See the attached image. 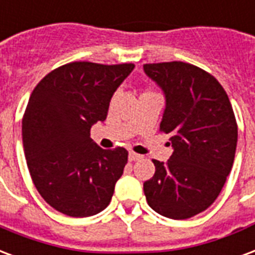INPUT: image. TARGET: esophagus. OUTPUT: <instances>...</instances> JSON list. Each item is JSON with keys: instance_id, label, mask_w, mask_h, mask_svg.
<instances>
[{"instance_id": "obj_1", "label": "esophagus", "mask_w": 255, "mask_h": 255, "mask_svg": "<svg viewBox=\"0 0 255 255\" xmlns=\"http://www.w3.org/2000/svg\"><path fill=\"white\" fill-rule=\"evenodd\" d=\"M140 158H142V155H139L136 152H129V155H128V159L131 162L137 161V159H140Z\"/></svg>"}]
</instances>
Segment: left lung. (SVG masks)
Listing matches in <instances>:
<instances>
[{"label":"left lung","instance_id":"1","mask_svg":"<svg viewBox=\"0 0 255 255\" xmlns=\"http://www.w3.org/2000/svg\"><path fill=\"white\" fill-rule=\"evenodd\" d=\"M166 96L161 122L174 151L152 159L155 174L143 184L148 205L182 220L203 212L222 192L233 167L238 126L226 90L214 75L185 62L143 65Z\"/></svg>","mask_w":255,"mask_h":255}]
</instances>
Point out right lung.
Wrapping results in <instances>:
<instances>
[{"label":"right lung","mask_w":255,"mask_h":255,"mask_svg":"<svg viewBox=\"0 0 255 255\" xmlns=\"http://www.w3.org/2000/svg\"><path fill=\"white\" fill-rule=\"evenodd\" d=\"M133 67L70 62L32 92L22 118L28 170L41 197L60 214L86 218L111 203L128 151L101 148L90 128L107 119L115 90Z\"/></svg>","instance_id":"right-lung-1"}]
</instances>
